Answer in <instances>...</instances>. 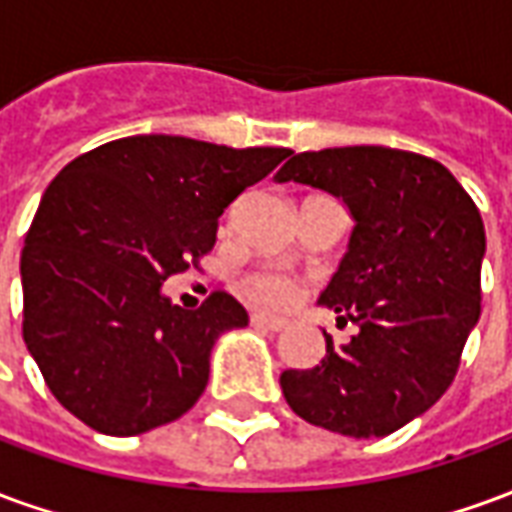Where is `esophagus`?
Here are the masks:
<instances>
[{"mask_svg":"<svg viewBox=\"0 0 512 512\" xmlns=\"http://www.w3.org/2000/svg\"><path fill=\"white\" fill-rule=\"evenodd\" d=\"M249 321H252V326H260V329H268V332H282V329L288 326L285 321H279V318H268V315H260V312H255Z\"/></svg>","mask_w":512,"mask_h":512,"instance_id":"esophagus-1","label":"esophagus"}]
</instances>
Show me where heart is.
Returning a JSON list of instances; mask_svg holds the SVG:
<instances>
[{"label": "heart", "instance_id": "obj_1", "mask_svg": "<svg viewBox=\"0 0 512 512\" xmlns=\"http://www.w3.org/2000/svg\"><path fill=\"white\" fill-rule=\"evenodd\" d=\"M241 293L266 310H290L301 299V282L277 268H257L241 279Z\"/></svg>", "mask_w": 512, "mask_h": 512}]
</instances>
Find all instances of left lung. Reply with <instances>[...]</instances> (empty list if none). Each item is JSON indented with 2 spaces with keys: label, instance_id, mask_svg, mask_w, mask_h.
Masks as SVG:
<instances>
[{
  "label": "left lung",
  "instance_id": "1",
  "mask_svg": "<svg viewBox=\"0 0 512 512\" xmlns=\"http://www.w3.org/2000/svg\"><path fill=\"white\" fill-rule=\"evenodd\" d=\"M277 180L348 205L356 227L321 304L359 329L345 345L323 332L321 365L285 370L282 395L318 428L354 439L395 433L450 389L480 318V211L444 164L392 147L299 153Z\"/></svg>",
  "mask_w": 512,
  "mask_h": 512
}]
</instances>
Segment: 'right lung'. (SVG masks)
<instances>
[{
  "label": "right lung",
  "mask_w": 512,
  "mask_h": 512,
  "mask_svg": "<svg viewBox=\"0 0 512 512\" xmlns=\"http://www.w3.org/2000/svg\"><path fill=\"white\" fill-rule=\"evenodd\" d=\"M288 156V147L126 136L51 180L21 252V332L73 417L136 436L200 400L216 337L249 315L224 290L183 310L161 285L200 266L224 208Z\"/></svg>",
  "instance_id": "right-lung-1"
}]
</instances>
